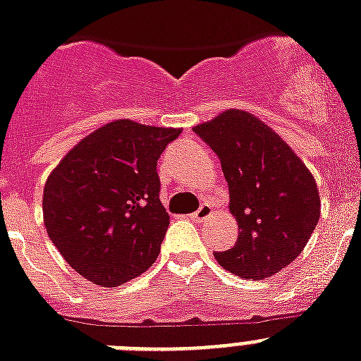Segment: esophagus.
<instances>
[{"instance_id":"obj_1","label":"esophagus","mask_w":361,"mask_h":361,"mask_svg":"<svg viewBox=\"0 0 361 361\" xmlns=\"http://www.w3.org/2000/svg\"><path fill=\"white\" fill-rule=\"evenodd\" d=\"M211 215H213V207H211L209 204H202V206L192 213V221L206 222Z\"/></svg>"}]
</instances>
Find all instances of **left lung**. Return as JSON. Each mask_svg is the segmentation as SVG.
<instances>
[{
	"instance_id": "1",
	"label": "left lung",
	"mask_w": 361,
	"mask_h": 361,
	"mask_svg": "<svg viewBox=\"0 0 361 361\" xmlns=\"http://www.w3.org/2000/svg\"><path fill=\"white\" fill-rule=\"evenodd\" d=\"M219 155L239 237L216 262L237 276L263 280L304 250L321 216L312 172L286 140L247 111L230 109L192 128Z\"/></svg>"
}]
</instances>
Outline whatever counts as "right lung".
I'll return each instance as SVG.
<instances>
[{
    "label": "right lung",
    "instance_id": "1",
    "mask_svg": "<svg viewBox=\"0 0 361 361\" xmlns=\"http://www.w3.org/2000/svg\"><path fill=\"white\" fill-rule=\"evenodd\" d=\"M180 133L114 120L79 140L48 176L44 226L89 282L122 286L157 259L171 224L159 200L157 161Z\"/></svg>",
    "mask_w": 361,
    "mask_h": 361
}]
</instances>
